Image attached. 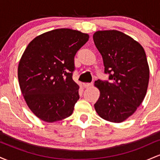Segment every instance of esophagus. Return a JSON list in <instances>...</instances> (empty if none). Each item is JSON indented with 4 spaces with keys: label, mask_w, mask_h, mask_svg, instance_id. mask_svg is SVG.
Here are the masks:
<instances>
[{
    "label": "esophagus",
    "mask_w": 160,
    "mask_h": 160,
    "mask_svg": "<svg viewBox=\"0 0 160 160\" xmlns=\"http://www.w3.org/2000/svg\"><path fill=\"white\" fill-rule=\"evenodd\" d=\"M92 85H93V82H86V83L83 84L84 87L85 88H89Z\"/></svg>",
    "instance_id": "obj_1"
}]
</instances>
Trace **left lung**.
<instances>
[{"label":"left lung","instance_id":"left-lung-1","mask_svg":"<svg viewBox=\"0 0 160 160\" xmlns=\"http://www.w3.org/2000/svg\"><path fill=\"white\" fill-rule=\"evenodd\" d=\"M93 40L111 80L95 82L100 91L95 111L104 120L122 122L136 111L146 95L150 77L146 53L138 42L117 30L98 31Z\"/></svg>","mask_w":160,"mask_h":160}]
</instances>
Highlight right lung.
I'll return each instance as SVG.
<instances>
[{"label":"right lung","instance_id":"obj_1","mask_svg":"<svg viewBox=\"0 0 160 160\" xmlns=\"http://www.w3.org/2000/svg\"><path fill=\"white\" fill-rule=\"evenodd\" d=\"M89 38L77 30L55 29L36 37L24 51L18 66L20 89L40 120L53 122L72 114L80 98L72 79L74 56Z\"/></svg>","mask_w":160,"mask_h":160}]
</instances>
